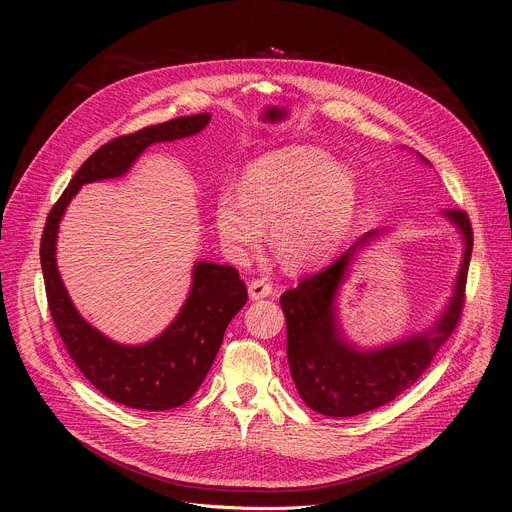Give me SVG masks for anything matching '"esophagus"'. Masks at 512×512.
Listing matches in <instances>:
<instances>
[{"mask_svg":"<svg viewBox=\"0 0 512 512\" xmlns=\"http://www.w3.org/2000/svg\"><path fill=\"white\" fill-rule=\"evenodd\" d=\"M273 294V285L267 279H255L249 283V298L251 300H263Z\"/></svg>","mask_w":512,"mask_h":512,"instance_id":"esophagus-1","label":"esophagus"}]
</instances>
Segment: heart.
Here are the masks:
<instances>
[{
	"instance_id": "heart-1",
	"label": "heart",
	"mask_w": 512,
	"mask_h": 512,
	"mask_svg": "<svg viewBox=\"0 0 512 512\" xmlns=\"http://www.w3.org/2000/svg\"><path fill=\"white\" fill-rule=\"evenodd\" d=\"M362 196L358 170L310 145L253 160L239 194L221 190L212 204L218 239L235 255L255 251L271 229V245L291 267H314L350 233Z\"/></svg>"
}]
</instances>
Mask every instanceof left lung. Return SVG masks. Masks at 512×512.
Instances as JSON below:
<instances>
[{
    "mask_svg": "<svg viewBox=\"0 0 512 512\" xmlns=\"http://www.w3.org/2000/svg\"><path fill=\"white\" fill-rule=\"evenodd\" d=\"M417 158L429 166L423 156ZM440 214L460 235L462 259L452 296L429 326L379 346H358L342 326L340 289L350 279L356 259L393 229L364 233L332 265L304 277L281 296L289 373L310 409L326 417H354L393 401L421 377L437 348L454 332L464 306L474 237L466 212Z\"/></svg>",
    "mask_w": 512,
    "mask_h": 512,
    "instance_id": "1",
    "label": "left lung"
}]
</instances>
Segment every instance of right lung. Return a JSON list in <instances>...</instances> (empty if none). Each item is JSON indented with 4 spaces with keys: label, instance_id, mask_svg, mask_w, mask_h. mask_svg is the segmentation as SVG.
<instances>
[{
    "label": "right lung",
    "instance_id": "obj_1",
    "mask_svg": "<svg viewBox=\"0 0 512 512\" xmlns=\"http://www.w3.org/2000/svg\"><path fill=\"white\" fill-rule=\"evenodd\" d=\"M210 117V113L176 117L101 145L70 180L44 227L40 263L56 330L87 381L111 401L131 409L168 411L196 393L229 322L247 304V287L235 267L200 259L192 267L188 296L168 328L148 342L121 344L89 324L68 296L56 265L60 221L85 184L125 176L150 145L196 135Z\"/></svg>",
    "mask_w": 512,
    "mask_h": 512
}]
</instances>
